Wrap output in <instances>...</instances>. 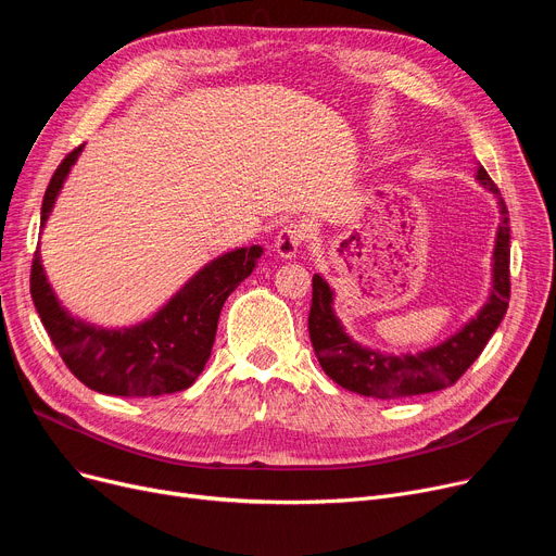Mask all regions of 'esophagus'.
<instances>
[{
	"label": "esophagus",
	"instance_id": "esophagus-1",
	"mask_svg": "<svg viewBox=\"0 0 556 556\" xmlns=\"http://www.w3.org/2000/svg\"><path fill=\"white\" fill-rule=\"evenodd\" d=\"M303 240H305V232L299 224H287L278 237H276V253L282 257V260H292L296 257V253L301 251L303 247Z\"/></svg>",
	"mask_w": 556,
	"mask_h": 556
}]
</instances>
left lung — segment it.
I'll return each instance as SVG.
<instances>
[{
  "label": "left lung",
  "instance_id": "left-lung-1",
  "mask_svg": "<svg viewBox=\"0 0 556 556\" xmlns=\"http://www.w3.org/2000/svg\"><path fill=\"white\" fill-rule=\"evenodd\" d=\"M475 180L495 199L502 222L495 230L491 257V292L475 316L437 346L418 353H384L353 339L334 312V289L321 274L312 278L309 339L328 378L339 387L374 399H405L432 393L455 384L466 368L480 357L486 341L505 319L509 305V217L495 182L478 163Z\"/></svg>",
  "mask_w": 556,
  "mask_h": 556
}]
</instances>
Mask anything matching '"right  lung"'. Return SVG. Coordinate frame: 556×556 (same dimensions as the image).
I'll list each match as a JSON object with an SVG mask.
<instances>
[{"label":"right lung","mask_w":556,"mask_h":556,"mask_svg":"<svg viewBox=\"0 0 556 556\" xmlns=\"http://www.w3.org/2000/svg\"><path fill=\"white\" fill-rule=\"evenodd\" d=\"M81 151L84 144L51 176L42 199L40 228H45ZM262 253L264 249L257 244L222 253L203 264L149 319L103 328L78 319L59 301L38 247L31 267V299L51 343L86 387L126 399L176 393L192 387L203 371L213 353L222 307L237 285L253 274Z\"/></svg>","instance_id":"right-lung-1"}]
</instances>
